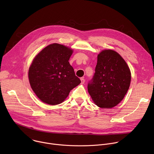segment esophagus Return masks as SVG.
<instances>
[{"label": "esophagus", "mask_w": 154, "mask_h": 154, "mask_svg": "<svg viewBox=\"0 0 154 154\" xmlns=\"http://www.w3.org/2000/svg\"><path fill=\"white\" fill-rule=\"evenodd\" d=\"M80 80H81V83H82V84H83V83H85V80L84 79L83 77H82V78L80 79Z\"/></svg>", "instance_id": "1"}]
</instances>
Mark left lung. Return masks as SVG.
I'll list each match as a JSON object with an SVG mask.
<instances>
[{
  "label": "left lung",
  "mask_w": 154,
  "mask_h": 154,
  "mask_svg": "<svg viewBox=\"0 0 154 154\" xmlns=\"http://www.w3.org/2000/svg\"><path fill=\"white\" fill-rule=\"evenodd\" d=\"M131 73L125 60L108 49L97 55L95 73L88 84L93 102L102 108H111L124 99L130 84Z\"/></svg>",
  "instance_id": "1"
}]
</instances>
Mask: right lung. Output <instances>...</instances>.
<instances>
[{
    "label": "right lung",
    "mask_w": 154,
    "mask_h": 154,
    "mask_svg": "<svg viewBox=\"0 0 154 154\" xmlns=\"http://www.w3.org/2000/svg\"><path fill=\"white\" fill-rule=\"evenodd\" d=\"M72 52L66 46L54 43L33 59L29 70V82L43 102L52 105L61 103L81 83L69 62Z\"/></svg>",
    "instance_id": "right-lung-1"
}]
</instances>
